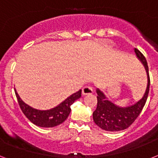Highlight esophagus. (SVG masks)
<instances>
[{
    "mask_svg": "<svg viewBox=\"0 0 158 158\" xmlns=\"http://www.w3.org/2000/svg\"><path fill=\"white\" fill-rule=\"evenodd\" d=\"M94 94V89L92 87L86 86L82 89V94L83 95H90V94Z\"/></svg>",
    "mask_w": 158,
    "mask_h": 158,
    "instance_id": "obj_1",
    "label": "esophagus"
}]
</instances>
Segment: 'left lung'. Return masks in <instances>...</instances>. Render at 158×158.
<instances>
[{
	"label": "left lung",
	"mask_w": 158,
	"mask_h": 158,
	"mask_svg": "<svg viewBox=\"0 0 158 158\" xmlns=\"http://www.w3.org/2000/svg\"><path fill=\"white\" fill-rule=\"evenodd\" d=\"M135 52L138 59L143 64L145 70L147 72L148 84L144 94L142 98L133 105L119 106L110 101L103 92L99 89H97L98 106L96 110L94 111L93 118L95 124L102 130L114 132L127 129L139 115L146 103L150 86L148 66L143 55L136 48H135Z\"/></svg>",
	"instance_id": "1"
}]
</instances>
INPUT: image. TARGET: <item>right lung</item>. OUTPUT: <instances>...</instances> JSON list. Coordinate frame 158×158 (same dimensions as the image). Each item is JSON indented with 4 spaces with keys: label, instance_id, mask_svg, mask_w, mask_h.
I'll return each instance as SVG.
<instances>
[{
    "label": "right lung",
    "instance_id": "right-lung-1",
    "mask_svg": "<svg viewBox=\"0 0 158 158\" xmlns=\"http://www.w3.org/2000/svg\"><path fill=\"white\" fill-rule=\"evenodd\" d=\"M81 89L75 94H73L66 99L60 102L56 106L49 109V110H38L32 107L19 96L18 93L15 89L16 98L18 99L19 105L25 116L34 125L40 127L50 128L60 125L66 120L70 113V106L74 103V101L81 97Z\"/></svg>",
    "mask_w": 158,
    "mask_h": 158
}]
</instances>
